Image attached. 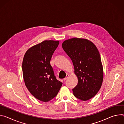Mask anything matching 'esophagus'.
Returning a JSON list of instances; mask_svg holds the SVG:
<instances>
[{
  "label": "esophagus",
  "mask_w": 124,
  "mask_h": 124,
  "mask_svg": "<svg viewBox=\"0 0 124 124\" xmlns=\"http://www.w3.org/2000/svg\"><path fill=\"white\" fill-rule=\"evenodd\" d=\"M68 76H69V75H68V74H67L66 75V77L65 78H64V79H63V80L65 81H66V79H67V78H68Z\"/></svg>",
  "instance_id": "34e87169"
}]
</instances>
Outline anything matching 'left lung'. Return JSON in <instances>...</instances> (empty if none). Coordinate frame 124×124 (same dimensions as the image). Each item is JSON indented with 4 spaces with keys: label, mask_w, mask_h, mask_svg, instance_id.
<instances>
[{
    "label": "left lung",
    "mask_w": 124,
    "mask_h": 124,
    "mask_svg": "<svg viewBox=\"0 0 124 124\" xmlns=\"http://www.w3.org/2000/svg\"><path fill=\"white\" fill-rule=\"evenodd\" d=\"M64 52L71 59L78 82L72 89L75 97L88 101L98 93L103 81V67L100 53L91 41L73 38L62 44Z\"/></svg>",
    "instance_id": "1"
}]
</instances>
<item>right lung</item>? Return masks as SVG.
<instances>
[{
	"mask_svg": "<svg viewBox=\"0 0 124 124\" xmlns=\"http://www.w3.org/2000/svg\"><path fill=\"white\" fill-rule=\"evenodd\" d=\"M59 41L45 40L30 48L22 64L25 85L38 100L47 102L56 97L62 83L58 80L50 64Z\"/></svg>",
	"mask_w": 124,
	"mask_h": 124,
	"instance_id": "1",
	"label": "right lung"
}]
</instances>
